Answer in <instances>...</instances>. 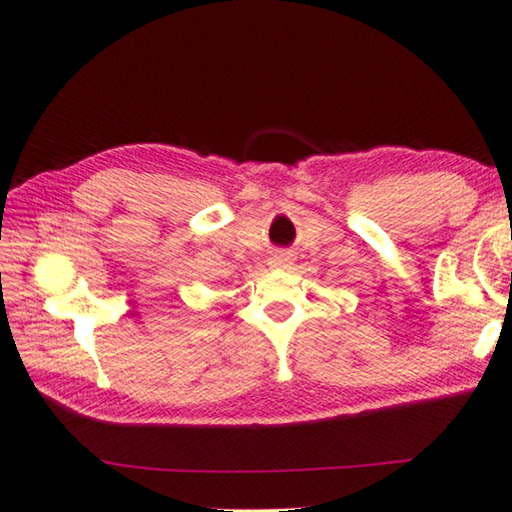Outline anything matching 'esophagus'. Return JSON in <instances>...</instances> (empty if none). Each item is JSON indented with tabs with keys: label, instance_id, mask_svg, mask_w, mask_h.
I'll return each mask as SVG.
<instances>
[{
	"label": "esophagus",
	"instance_id": "1",
	"mask_svg": "<svg viewBox=\"0 0 512 512\" xmlns=\"http://www.w3.org/2000/svg\"><path fill=\"white\" fill-rule=\"evenodd\" d=\"M291 253H284V250H277V253L271 255L268 259V266L273 268V271H284V268L291 266Z\"/></svg>",
	"mask_w": 512,
	"mask_h": 512
}]
</instances>
